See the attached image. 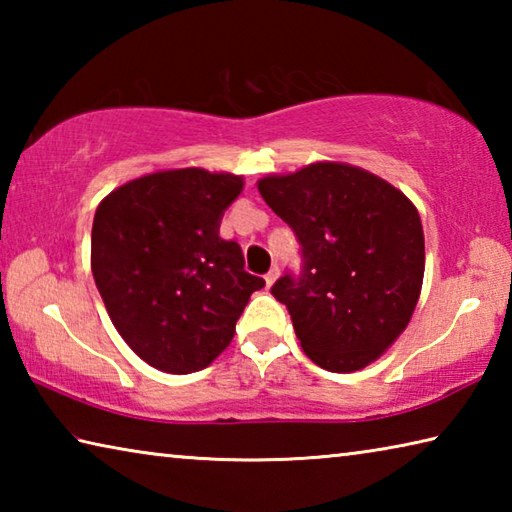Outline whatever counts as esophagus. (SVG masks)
Segmentation results:
<instances>
[{
    "instance_id": "34e87169",
    "label": "esophagus",
    "mask_w": 512,
    "mask_h": 512,
    "mask_svg": "<svg viewBox=\"0 0 512 512\" xmlns=\"http://www.w3.org/2000/svg\"><path fill=\"white\" fill-rule=\"evenodd\" d=\"M277 277H280V268H277V266H273V268H271V271H268V273L264 275V280H266V287H273V284H275V280H277Z\"/></svg>"
}]
</instances>
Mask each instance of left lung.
<instances>
[{
    "instance_id": "obj_1",
    "label": "left lung",
    "mask_w": 512,
    "mask_h": 512,
    "mask_svg": "<svg viewBox=\"0 0 512 512\" xmlns=\"http://www.w3.org/2000/svg\"><path fill=\"white\" fill-rule=\"evenodd\" d=\"M257 189L302 246V275L271 289L300 348L329 372L370 366L400 339L420 298L424 232L415 205L375 173L329 160L271 173Z\"/></svg>"
}]
</instances>
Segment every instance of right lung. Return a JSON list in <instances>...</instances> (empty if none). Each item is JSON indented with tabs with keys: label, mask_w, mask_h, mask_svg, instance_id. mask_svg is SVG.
<instances>
[{
	"label": "right lung",
	"mask_w": 512,
	"mask_h": 512,
	"mask_svg": "<svg viewBox=\"0 0 512 512\" xmlns=\"http://www.w3.org/2000/svg\"><path fill=\"white\" fill-rule=\"evenodd\" d=\"M244 189L235 173L153 171L103 198L92 223V275L112 325L137 357L171 375L203 370L228 348L250 293L221 216Z\"/></svg>",
	"instance_id": "add662e5"
}]
</instances>
